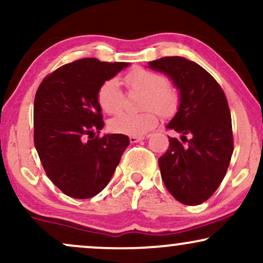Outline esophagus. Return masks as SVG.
I'll return each mask as SVG.
<instances>
[{"label": "esophagus", "mask_w": 263, "mask_h": 263, "mask_svg": "<svg viewBox=\"0 0 263 263\" xmlns=\"http://www.w3.org/2000/svg\"><path fill=\"white\" fill-rule=\"evenodd\" d=\"M142 140H144V136H129V142L131 143H137Z\"/></svg>", "instance_id": "34e87169"}]
</instances>
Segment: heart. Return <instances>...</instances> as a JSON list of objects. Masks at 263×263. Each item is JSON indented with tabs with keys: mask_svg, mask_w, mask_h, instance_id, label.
Listing matches in <instances>:
<instances>
[{
	"mask_svg": "<svg viewBox=\"0 0 263 263\" xmlns=\"http://www.w3.org/2000/svg\"><path fill=\"white\" fill-rule=\"evenodd\" d=\"M123 83L131 91L143 92L141 114H120L110 121V129L115 134L143 136L158 123V114L172 116L177 111L179 96L173 86L168 85L164 75L148 69L137 68L123 75ZM99 106L105 114L116 115L122 110L123 95L119 83L107 79L101 84L96 93Z\"/></svg>",
	"mask_w": 263,
	"mask_h": 263,
	"instance_id": "heart-1",
	"label": "heart"
}]
</instances>
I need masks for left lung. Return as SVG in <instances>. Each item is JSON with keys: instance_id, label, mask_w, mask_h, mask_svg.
Listing matches in <instances>:
<instances>
[{"instance_id": "obj_1", "label": "left lung", "mask_w": 263, "mask_h": 263, "mask_svg": "<svg viewBox=\"0 0 263 263\" xmlns=\"http://www.w3.org/2000/svg\"><path fill=\"white\" fill-rule=\"evenodd\" d=\"M180 91V105L168 129L191 136L180 142L170 137V147L159 157L162 180L168 192L184 205H199L215 193L224 179L234 152L230 108L224 90L197 63L182 57L149 62Z\"/></svg>"}]
</instances>
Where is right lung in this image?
<instances>
[{
    "instance_id": "right-lung-1",
    "label": "right lung",
    "mask_w": 263,
    "mask_h": 263,
    "mask_svg": "<svg viewBox=\"0 0 263 263\" xmlns=\"http://www.w3.org/2000/svg\"><path fill=\"white\" fill-rule=\"evenodd\" d=\"M128 63L78 59L48 74L34 98V146L45 174L65 195L95 197L110 182L127 136L99 134L104 127L99 87Z\"/></svg>"
}]
</instances>
